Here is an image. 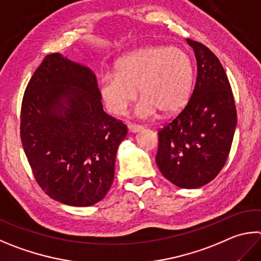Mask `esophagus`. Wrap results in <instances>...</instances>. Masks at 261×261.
<instances>
[{"label": "esophagus", "instance_id": "obj_1", "mask_svg": "<svg viewBox=\"0 0 261 261\" xmlns=\"http://www.w3.org/2000/svg\"><path fill=\"white\" fill-rule=\"evenodd\" d=\"M127 129H129V132H131V134H137V132L144 130V126L137 124H129L127 125Z\"/></svg>", "mask_w": 261, "mask_h": 261}]
</instances>
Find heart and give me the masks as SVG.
I'll return each mask as SVG.
<instances>
[{
	"instance_id": "heart-1",
	"label": "heart",
	"mask_w": 261,
	"mask_h": 261,
	"mask_svg": "<svg viewBox=\"0 0 261 261\" xmlns=\"http://www.w3.org/2000/svg\"><path fill=\"white\" fill-rule=\"evenodd\" d=\"M193 65L188 55L179 48L146 46L122 57L114 74L99 80L98 91L106 110L122 116L137 98L139 117H149L158 110L173 114L186 105L193 88Z\"/></svg>"
}]
</instances>
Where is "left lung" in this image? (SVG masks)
Here are the masks:
<instances>
[{
    "label": "left lung",
    "instance_id": "1",
    "mask_svg": "<svg viewBox=\"0 0 261 261\" xmlns=\"http://www.w3.org/2000/svg\"><path fill=\"white\" fill-rule=\"evenodd\" d=\"M197 77L186 107L159 131L156 164L180 188H198L221 171L228 158L238 114L226 72L213 52L187 39Z\"/></svg>",
    "mask_w": 261,
    "mask_h": 261
}]
</instances>
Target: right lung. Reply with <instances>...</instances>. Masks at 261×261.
<instances>
[{
	"label": "right lung",
	"mask_w": 261,
	"mask_h": 261,
	"mask_svg": "<svg viewBox=\"0 0 261 261\" xmlns=\"http://www.w3.org/2000/svg\"><path fill=\"white\" fill-rule=\"evenodd\" d=\"M126 132L103 112L91 69L60 54L45 57L23 93L20 138L46 195L72 206L101 201Z\"/></svg>",
	"instance_id": "right-lung-1"
}]
</instances>
